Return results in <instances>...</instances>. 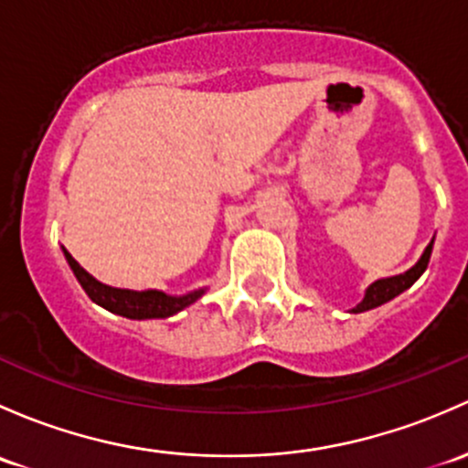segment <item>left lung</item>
<instances>
[{"mask_svg":"<svg viewBox=\"0 0 468 468\" xmlns=\"http://www.w3.org/2000/svg\"><path fill=\"white\" fill-rule=\"evenodd\" d=\"M431 250H432V242L426 247L424 253H421L420 262H417L412 269H408L406 273L392 275V278H383V280H377V282H372L370 287L366 289V296H363L361 303H358L352 312L354 314L367 312V309H375V307H378V304H383V303H388V300L399 296L403 289L410 287V284L426 271V267H429V260H431Z\"/></svg>","mask_w":468,"mask_h":468,"instance_id":"obj_1","label":"left lung"}]
</instances>
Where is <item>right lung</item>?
<instances>
[{
	"label": "right lung",
	"instance_id": "1",
	"mask_svg": "<svg viewBox=\"0 0 468 468\" xmlns=\"http://www.w3.org/2000/svg\"><path fill=\"white\" fill-rule=\"evenodd\" d=\"M65 258L69 267L73 269V275L78 278L80 287L85 289V293L93 303L101 304V307L110 309V312L121 314L125 318H134V321H144V318H168L172 314L181 312L184 307H188L190 303H195L197 298L204 292L188 293V296H165L164 292H130V289H114L107 287V284L98 282L96 278H91L76 260L65 250Z\"/></svg>",
	"mask_w": 468,
	"mask_h": 468
}]
</instances>
